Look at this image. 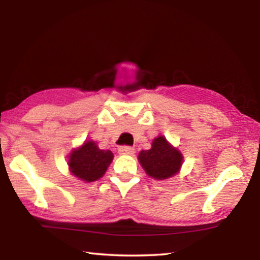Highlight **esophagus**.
Returning a JSON list of instances; mask_svg holds the SVG:
<instances>
[{"mask_svg": "<svg viewBox=\"0 0 260 260\" xmlns=\"http://www.w3.org/2000/svg\"><path fill=\"white\" fill-rule=\"evenodd\" d=\"M120 155H133L134 153V148L128 147V146H122L118 149Z\"/></svg>", "mask_w": 260, "mask_h": 260, "instance_id": "34e87169", "label": "esophagus"}]
</instances>
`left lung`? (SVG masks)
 I'll return each mask as SVG.
<instances>
[{"label":"left lung","mask_w":260,"mask_h":260,"mask_svg":"<svg viewBox=\"0 0 260 260\" xmlns=\"http://www.w3.org/2000/svg\"><path fill=\"white\" fill-rule=\"evenodd\" d=\"M183 157L164 136L153 139L151 149L139 153V161L146 173L156 180L169 179L179 172Z\"/></svg>","instance_id":"left-lung-1"}]
</instances>
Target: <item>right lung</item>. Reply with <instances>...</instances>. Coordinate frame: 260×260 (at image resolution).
<instances>
[{
    "instance_id": "right-lung-1",
    "label": "right lung",
    "mask_w": 260,
    "mask_h": 260,
    "mask_svg": "<svg viewBox=\"0 0 260 260\" xmlns=\"http://www.w3.org/2000/svg\"><path fill=\"white\" fill-rule=\"evenodd\" d=\"M69 167L74 177L82 181L93 182L102 178L113 159L110 150H102L94 141H86L69 156Z\"/></svg>"
}]
</instances>
